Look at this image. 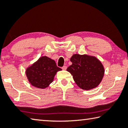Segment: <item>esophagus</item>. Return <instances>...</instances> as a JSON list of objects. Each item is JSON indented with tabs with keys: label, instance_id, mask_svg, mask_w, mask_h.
Instances as JSON below:
<instances>
[{
	"label": "esophagus",
	"instance_id": "obj_1",
	"mask_svg": "<svg viewBox=\"0 0 128 128\" xmlns=\"http://www.w3.org/2000/svg\"><path fill=\"white\" fill-rule=\"evenodd\" d=\"M66 68H67V66H62V70H66Z\"/></svg>",
	"mask_w": 128,
	"mask_h": 128
}]
</instances>
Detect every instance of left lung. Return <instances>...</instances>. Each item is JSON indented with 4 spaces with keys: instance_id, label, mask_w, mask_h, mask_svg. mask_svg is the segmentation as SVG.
Instances as JSON below:
<instances>
[{
    "instance_id": "1",
    "label": "left lung",
    "mask_w": 128,
    "mask_h": 128,
    "mask_svg": "<svg viewBox=\"0 0 128 128\" xmlns=\"http://www.w3.org/2000/svg\"><path fill=\"white\" fill-rule=\"evenodd\" d=\"M72 65L66 70L70 73L76 84L84 90H90L100 84L104 74L102 64L94 56L74 54Z\"/></svg>"
}]
</instances>
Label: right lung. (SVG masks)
<instances>
[{
    "instance_id": "right-lung-1",
    "label": "right lung",
    "mask_w": 128,
    "mask_h": 128,
    "mask_svg": "<svg viewBox=\"0 0 128 128\" xmlns=\"http://www.w3.org/2000/svg\"><path fill=\"white\" fill-rule=\"evenodd\" d=\"M62 70L55 62L46 56H42L26 70V76L32 86L44 89L53 82L56 72Z\"/></svg>"
}]
</instances>
